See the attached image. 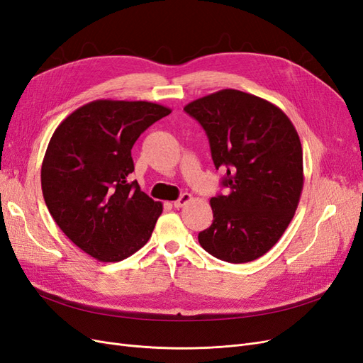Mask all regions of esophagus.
I'll list each match as a JSON object with an SVG mask.
<instances>
[{
  "mask_svg": "<svg viewBox=\"0 0 363 363\" xmlns=\"http://www.w3.org/2000/svg\"><path fill=\"white\" fill-rule=\"evenodd\" d=\"M189 201H192V195L188 194V192H184V194L180 195L179 200L174 201V207H177V208H179V207H183V206L188 204Z\"/></svg>",
  "mask_w": 363,
  "mask_h": 363,
  "instance_id": "obj_1",
  "label": "esophagus"
}]
</instances>
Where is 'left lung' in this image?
<instances>
[{
    "label": "left lung",
    "mask_w": 363,
    "mask_h": 363,
    "mask_svg": "<svg viewBox=\"0 0 363 363\" xmlns=\"http://www.w3.org/2000/svg\"><path fill=\"white\" fill-rule=\"evenodd\" d=\"M184 112L204 128L228 189L211 199L213 223L199 242L219 260H256L279 242L298 206L304 183L298 133L281 108L236 89L199 98Z\"/></svg>",
    "instance_id": "left-lung-1"
}]
</instances>
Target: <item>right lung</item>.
I'll list each match as a JSON object with an SVG mask.
<instances>
[{
	"label": "right lung",
	"instance_id": "add662e5",
	"mask_svg": "<svg viewBox=\"0 0 363 363\" xmlns=\"http://www.w3.org/2000/svg\"><path fill=\"white\" fill-rule=\"evenodd\" d=\"M171 113L150 101L95 100L54 131L42 162L43 200L72 242L100 262H119L144 247L163 207L130 182L131 148Z\"/></svg>",
	"mask_w": 363,
	"mask_h": 363
}]
</instances>
